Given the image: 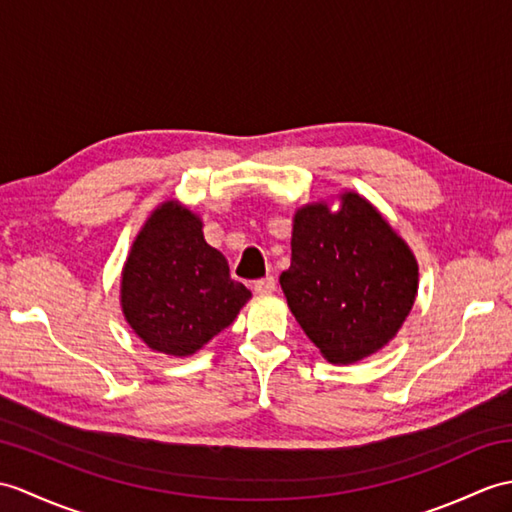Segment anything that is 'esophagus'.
I'll return each mask as SVG.
<instances>
[{
  "mask_svg": "<svg viewBox=\"0 0 512 512\" xmlns=\"http://www.w3.org/2000/svg\"><path fill=\"white\" fill-rule=\"evenodd\" d=\"M275 290H277L275 277H266V279L255 281V292H257V294H272Z\"/></svg>",
  "mask_w": 512,
  "mask_h": 512,
  "instance_id": "34e87169",
  "label": "esophagus"
}]
</instances>
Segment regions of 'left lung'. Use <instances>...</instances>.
<instances>
[{"instance_id":"obj_1","label":"left lung","mask_w":512,"mask_h":512,"mask_svg":"<svg viewBox=\"0 0 512 512\" xmlns=\"http://www.w3.org/2000/svg\"><path fill=\"white\" fill-rule=\"evenodd\" d=\"M290 312L323 358L355 364L377 353L406 323L419 292V264L406 240L364 196L299 207L292 259L281 272Z\"/></svg>"}]
</instances>
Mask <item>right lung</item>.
<instances>
[{
	"label": "right lung",
	"mask_w": 512,
	"mask_h": 512,
	"mask_svg": "<svg viewBox=\"0 0 512 512\" xmlns=\"http://www.w3.org/2000/svg\"><path fill=\"white\" fill-rule=\"evenodd\" d=\"M251 290L229 275L224 255L207 244L202 218L170 198L154 209L122 268L120 305L137 338L187 358L229 327Z\"/></svg>",
	"instance_id": "1"
}]
</instances>
